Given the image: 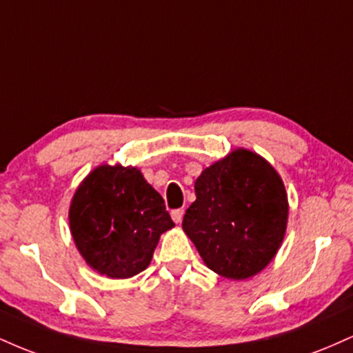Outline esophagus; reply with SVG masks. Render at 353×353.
<instances>
[{"label": "esophagus", "mask_w": 353, "mask_h": 353, "mask_svg": "<svg viewBox=\"0 0 353 353\" xmlns=\"http://www.w3.org/2000/svg\"><path fill=\"white\" fill-rule=\"evenodd\" d=\"M171 216H172V221L176 222V224H179V222L182 221V217H184V210H182V209H174L172 212H171Z\"/></svg>", "instance_id": "obj_1"}]
</instances>
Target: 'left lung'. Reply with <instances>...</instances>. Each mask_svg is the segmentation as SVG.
<instances>
[{
	"mask_svg": "<svg viewBox=\"0 0 353 353\" xmlns=\"http://www.w3.org/2000/svg\"><path fill=\"white\" fill-rule=\"evenodd\" d=\"M182 229L222 277H252L274 259L287 228V194L275 169L237 149L197 177Z\"/></svg>",
	"mask_w": 353,
	"mask_h": 353,
	"instance_id": "left-lung-1",
	"label": "left lung"
}]
</instances>
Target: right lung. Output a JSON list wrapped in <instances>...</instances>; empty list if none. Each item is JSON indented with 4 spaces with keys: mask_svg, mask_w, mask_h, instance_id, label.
Returning a JSON list of instances; mask_svg holds the SVG:
<instances>
[{
    "mask_svg": "<svg viewBox=\"0 0 353 353\" xmlns=\"http://www.w3.org/2000/svg\"><path fill=\"white\" fill-rule=\"evenodd\" d=\"M70 225L76 247L92 269L128 279L149 265L161 234L174 222L141 171L106 164L76 190Z\"/></svg>",
    "mask_w": 353,
    "mask_h": 353,
    "instance_id": "1",
    "label": "right lung"
}]
</instances>
